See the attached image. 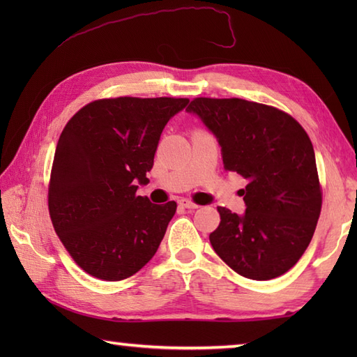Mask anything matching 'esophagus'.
<instances>
[{"label":"esophagus","instance_id":"obj_1","mask_svg":"<svg viewBox=\"0 0 357 357\" xmlns=\"http://www.w3.org/2000/svg\"><path fill=\"white\" fill-rule=\"evenodd\" d=\"M179 206H183L184 208H190V210H195V208H198L199 206L198 204H195V202H192L190 199H179Z\"/></svg>","mask_w":357,"mask_h":357}]
</instances>
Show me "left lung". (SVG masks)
Listing matches in <instances>:
<instances>
[{"label": "left lung", "instance_id": "8db88e82", "mask_svg": "<svg viewBox=\"0 0 357 357\" xmlns=\"http://www.w3.org/2000/svg\"><path fill=\"white\" fill-rule=\"evenodd\" d=\"M213 133L224 169L248 184L245 211L218 207L210 233L216 255L238 275L268 280L304 255L321 215L322 193L313 144L302 126L265 104L230 98H196L187 107Z\"/></svg>", "mask_w": 357, "mask_h": 357}]
</instances>
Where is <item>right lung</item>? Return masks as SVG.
Here are the masks:
<instances>
[{"label": "right lung", "instance_id": "right-lung-1", "mask_svg": "<svg viewBox=\"0 0 357 357\" xmlns=\"http://www.w3.org/2000/svg\"><path fill=\"white\" fill-rule=\"evenodd\" d=\"M185 98H115L87 104L67 123L53 158L49 211L73 261L102 280L139 271L161 244L176 202L136 196L165 124Z\"/></svg>", "mask_w": 357, "mask_h": 357}]
</instances>
